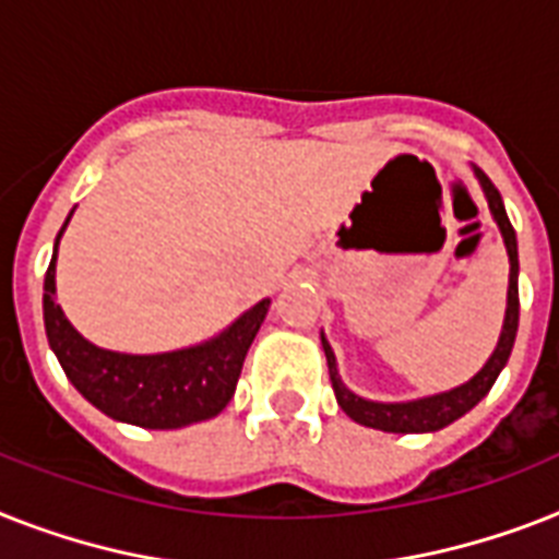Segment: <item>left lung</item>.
Segmentation results:
<instances>
[{"instance_id": "8db88e82", "label": "left lung", "mask_w": 559, "mask_h": 559, "mask_svg": "<svg viewBox=\"0 0 559 559\" xmlns=\"http://www.w3.org/2000/svg\"><path fill=\"white\" fill-rule=\"evenodd\" d=\"M474 169V177L479 180V189H483L485 201H488V209H491L493 224L500 226L502 243H506L508 252V298H506V319H502L500 338H497V347L488 356V361L483 365L479 373H474L465 384L460 388L444 390V393H433V396H421V399H407V402H376V399H365L353 393L344 379L338 376V361H335V353L326 342V335L321 333V347H324L326 367H330V382H333L335 390V402L342 407L353 421L365 425V428L384 430V433H433V430L448 428L451 421L462 419L465 413L474 411L485 396L488 390L493 388L497 376L502 373V367L508 365L511 358V350H514V338H516V326H520V252H516V233L511 221H508L506 203H502V194L497 192V186L488 180L483 169Z\"/></svg>"}]
</instances>
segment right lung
<instances>
[{"label": "right lung", "mask_w": 559, "mask_h": 559, "mask_svg": "<svg viewBox=\"0 0 559 559\" xmlns=\"http://www.w3.org/2000/svg\"><path fill=\"white\" fill-rule=\"evenodd\" d=\"M74 209L53 240V255L45 272L43 316L53 356L91 405L126 425L148 430H177L206 421L235 396L240 367L249 344L270 312V298L258 301L221 333L192 347L169 353H117L91 344L66 319L57 304V252Z\"/></svg>", "instance_id": "right-lung-1"}]
</instances>
